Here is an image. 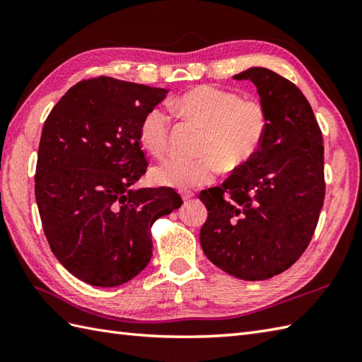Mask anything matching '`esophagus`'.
<instances>
[{
  "instance_id": "1",
  "label": "esophagus",
  "mask_w": 362,
  "mask_h": 362,
  "mask_svg": "<svg viewBox=\"0 0 362 362\" xmlns=\"http://www.w3.org/2000/svg\"><path fill=\"white\" fill-rule=\"evenodd\" d=\"M194 197V193H191V191H183L182 193V199H183V202H188V201H191V199Z\"/></svg>"
}]
</instances>
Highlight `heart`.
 <instances>
[{"label":"heart","instance_id":"heart-1","mask_svg":"<svg viewBox=\"0 0 362 362\" xmlns=\"http://www.w3.org/2000/svg\"><path fill=\"white\" fill-rule=\"evenodd\" d=\"M174 109L205 127L197 158L173 156L152 169L160 187L189 189L214 180L222 168L235 171L255 157L267 132V113L257 99H243L233 90L201 86L177 98ZM171 117L161 107L146 112L140 141L153 156L168 149Z\"/></svg>","mask_w":362,"mask_h":362}]
</instances>
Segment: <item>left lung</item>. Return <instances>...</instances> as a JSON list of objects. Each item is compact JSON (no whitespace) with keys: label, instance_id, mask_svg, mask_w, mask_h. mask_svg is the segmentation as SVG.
<instances>
[{"label":"left lung","instance_id":"1","mask_svg":"<svg viewBox=\"0 0 362 362\" xmlns=\"http://www.w3.org/2000/svg\"><path fill=\"white\" fill-rule=\"evenodd\" d=\"M257 87L267 132L249 163L221 187L201 191L209 210L202 250L214 266L241 280H266L302 257L324 205V144L308 99L263 66L233 76Z\"/></svg>","mask_w":362,"mask_h":362}]
</instances>
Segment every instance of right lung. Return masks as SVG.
Listing matches in <instances>:
<instances>
[{
  "mask_svg": "<svg viewBox=\"0 0 362 362\" xmlns=\"http://www.w3.org/2000/svg\"><path fill=\"white\" fill-rule=\"evenodd\" d=\"M166 93L113 78L81 81L45 121L35 169L42 226L60 264L91 286L140 274L152 257V224L182 205L173 188H134L148 169L141 119Z\"/></svg>",
  "mask_w": 362,
  "mask_h": 362,
  "instance_id": "obj_1",
  "label": "right lung"
}]
</instances>
